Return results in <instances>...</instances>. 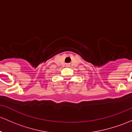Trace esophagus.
Segmentation results:
<instances>
[{"mask_svg":"<svg viewBox=\"0 0 132 132\" xmlns=\"http://www.w3.org/2000/svg\"><path fill=\"white\" fill-rule=\"evenodd\" d=\"M66 66H67V67H69V64H66Z\"/></svg>","mask_w":132,"mask_h":132,"instance_id":"1","label":"esophagus"}]
</instances>
